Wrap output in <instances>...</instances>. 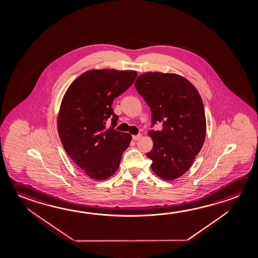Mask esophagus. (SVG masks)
<instances>
[{"label": "esophagus", "mask_w": 258, "mask_h": 258, "mask_svg": "<svg viewBox=\"0 0 258 258\" xmlns=\"http://www.w3.org/2000/svg\"><path fill=\"white\" fill-rule=\"evenodd\" d=\"M141 137H142L141 134H138V135L132 136V139L134 140H140L141 139Z\"/></svg>", "instance_id": "1"}]
</instances>
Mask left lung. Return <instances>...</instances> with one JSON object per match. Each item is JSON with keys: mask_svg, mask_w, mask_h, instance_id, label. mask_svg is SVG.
Listing matches in <instances>:
<instances>
[{"mask_svg": "<svg viewBox=\"0 0 258 258\" xmlns=\"http://www.w3.org/2000/svg\"><path fill=\"white\" fill-rule=\"evenodd\" d=\"M135 87L152 114V125L161 131H148L153 148L147 154L153 172L172 181L182 176L203 148L206 118L203 100L189 81L176 74L148 72L137 78Z\"/></svg>", "mask_w": 258, "mask_h": 258, "instance_id": "obj_1", "label": "left lung"}]
</instances>
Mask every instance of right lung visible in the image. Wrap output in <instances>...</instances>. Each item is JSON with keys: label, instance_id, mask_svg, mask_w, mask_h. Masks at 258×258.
<instances>
[{"label": "right lung", "instance_id": "right-lung-1", "mask_svg": "<svg viewBox=\"0 0 258 258\" xmlns=\"http://www.w3.org/2000/svg\"><path fill=\"white\" fill-rule=\"evenodd\" d=\"M136 71L90 70L69 86L62 100L57 127L68 156L89 177L105 180L117 171L131 136L115 130L114 98L134 83ZM112 120L110 128L105 123Z\"/></svg>", "mask_w": 258, "mask_h": 258}]
</instances>
